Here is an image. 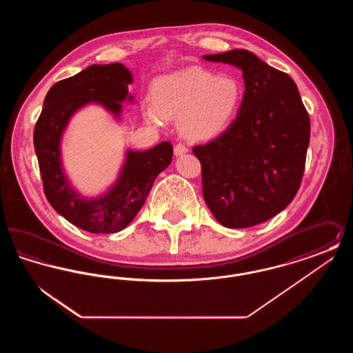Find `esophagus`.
I'll return each instance as SVG.
<instances>
[{
  "label": "esophagus",
  "mask_w": 353,
  "mask_h": 353,
  "mask_svg": "<svg viewBox=\"0 0 353 353\" xmlns=\"http://www.w3.org/2000/svg\"><path fill=\"white\" fill-rule=\"evenodd\" d=\"M186 152H188V147L185 145L184 143H177V144L174 145V154H176V156H180V154L186 153Z\"/></svg>",
  "instance_id": "obj_1"
}]
</instances>
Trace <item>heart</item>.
I'll list each match as a JSON object with an SVG mask.
<instances>
[{"mask_svg": "<svg viewBox=\"0 0 353 353\" xmlns=\"http://www.w3.org/2000/svg\"><path fill=\"white\" fill-rule=\"evenodd\" d=\"M242 98V84L233 75L186 68L153 82V104H147L145 117L154 124H161L164 117H180L184 134L209 137L234 119Z\"/></svg>", "mask_w": 353, "mask_h": 353, "instance_id": "obj_1", "label": "heart"}]
</instances>
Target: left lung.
<instances>
[{
	"mask_svg": "<svg viewBox=\"0 0 353 353\" xmlns=\"http://www.w3.org/2000/svg\"><path fill=\"white\" fill-rule=\"evenodd\" d=\"M241 68L245 94L232 124L193 148L202 194L221 225L245 229L282 212L302 183L310 117L295 82L243 49L203 55Z\"/></svg>",
	"mask_w": 353,
	"mask_h": 353,
	"instance_id": "left-lung-1",
	"label": "left lung"
}]
</instances>
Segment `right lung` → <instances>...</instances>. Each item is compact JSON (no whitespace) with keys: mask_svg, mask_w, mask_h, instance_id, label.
<instances>
[{"mask_svg":"<svg viewBox=\"0 0 353 353\" xmlns=\"http://www.w3.org/2000/svg\"><path fill=\"white\" fill-rule=\"evenodd\" d=\"M130 83L132 75L121 63L84 68L51 87L34 127V148L48 201L68 222L90 233H118L131 223L154 179L172 161L173 147L169 141L148 151L128 152L118 183L98 200H84L68 184L59 159V139L68 119L88 101H98L119 115Z\"/></svg>","mask_w":353,"mask_h":353,"instance_id":"right-lung-1","label":"right lung"}]
</instances>
